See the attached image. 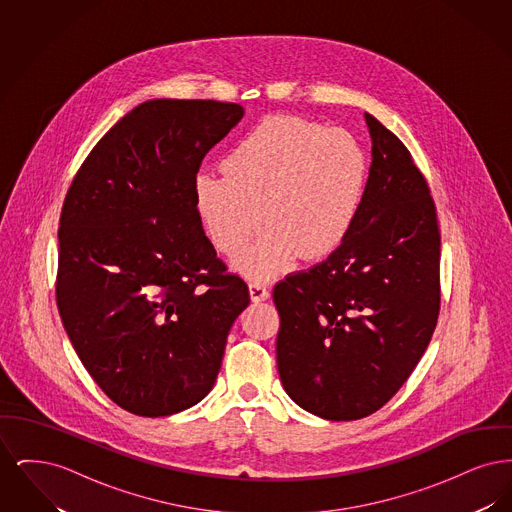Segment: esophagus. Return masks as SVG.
<instances>
[{
  "label": "esophagus",
  "mask_w": 512,
  "mask_h": 512,
  "mask_svg": "<svg viewBox=\"0 0 512 512\" xmlns=\"http://www.w3.org/2000/svg\"><path fill=\"white\" fill-rule=\"evenodd\" d=\"M249 295H251V301H255V303L265 301L268 299L267 286L259 280H253V282H249Z\"/></svg>",
  "instance_id": "1"
}]
</instances>
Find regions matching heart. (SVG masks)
Listing matches in <instances>:
<instances>
[{
  "label": "heart",
  "instance_id": "1",
  "mask_svg": "<svg viewBox=\"0 0 512 512\" xmlns=\"http://www.w3.org/2000/svg\"><path fill=\"white\" fill-rule=\"evenodd\" d=\"M222 165L224 174L195 176V211L228 257L244 251L263 219L265 230L236 261L253 278L288 270L297 255L332 253L355 224L368 176L365 149L349 132L290 115L257 122Z\"/></svg>",
  "mask_w": 512,
  "mask_h": 512
}]
</instances>
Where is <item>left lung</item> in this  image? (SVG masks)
Instances as JSON below:
<instances>
[{"label": "left lung", "instance_id": "1", "mask_svg": "<svg viewBox=\"0 0 512 512\" xmlns=\"http://www.w3.org/2000/svg\"><path fill=\"white\" fill-rule=\"evenodd\" d=\"M372 163L353 228L322 263L274 286L276 361L307 413L357 420L399 390L439 315L434 199L409 149L365 113Z\"/></svg>", "mask_w": 512, "mask_h": 512}]
</instances>
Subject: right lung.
Here are the masks:
<instances>
[{
  "mask_svg": "<svg viewBox=\"0 0 512 512\" xmlns=\"http://www.w3.org/2000/svg\"><path fill=\"white\" fill-rule=\"evenodd\" d=\"M244 113L213 99L144 101L99 140L65 197L59 315L84 368L128 413L199 403L249 305L194 201L203 157Z\"/></svg>",
  "mask_w": 512,
  "mask_h": 512,
  "instance_id": "right-lung-1",
  "label": "right lung"
}]
</instances>
